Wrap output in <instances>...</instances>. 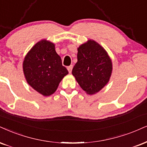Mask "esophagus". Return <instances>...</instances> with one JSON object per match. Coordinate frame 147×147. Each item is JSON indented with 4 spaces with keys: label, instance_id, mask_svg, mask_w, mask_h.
<instances>
[{
    "label": "esophagus",
    "instance_id": "1",
    "mask_svg": "<svg viewBox=\"0 0 147 147\" xmlns=\"http://www.w3.org/2000/svg\"><path fill=\"white\" fill-rule=\"evenodd\" d=\"M72 69H73V65H70V66L67 67V69H68L69 73H71Z\"/></svg>",
    "mask_w": 147,
    "mask_h": 147
}]
</instances>
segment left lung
Wrapping results in <instances>:
<instances>
[{
	"label": "left lung",
	"mask_w": 147,
	"mask_h": 147,
	"mask_svg": "<svg viewBox=\"0 0 147 147\" xmlns=\"http://www.w3.org/2000/svg\"><path fill=\"white\" fill-rule=\"evenodd\" d=\"M78 62L72 74L83 90L92 95L109 81L112 62L107 52L95 41L89 40L78 48Z\"/></svg>",
	"instance_id": "left-lung-1"
}]
</instances>
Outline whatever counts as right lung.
I'll list each match as a JSON object with an SVG mask.
<instances>
[{
    "instance_id": "right-lung-1",
    "label": "right lung",
    "mask_w": 147,
    "mask_h": 147,
    "mask_svg": "<svg viewBox=\"0 0 147 147\" xmlns=\"http://www.w3.org/2000/svg\"><path fill=\"white\" fill-rule=\"evenodd\" d=\"M27 82L44 96L56 91L60 82L68 74L53 43L42 40L32 47L23 63Z\"/></svg>"
}]
</instances>
